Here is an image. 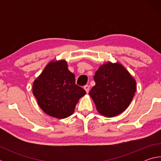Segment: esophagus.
Returning a JSON list of instances; mask_svg holds the SVG:
<instances>
[{
  "label": "esophagus",
  "mask_w": 161,
  "mask_h": 161,
  "mask_svg": "<svg viewBox=\"0 0 161 161\" xmlns=\"http://www.w3.org/2000/svg\"><path fill=\"white\" fill-rule=\"evenodd\" d=\"M84 90L86 91V93H88V92H89V85H85L84 86Z\"/></svg>",
  "instance_id": "34e87169"
}]
</instances>
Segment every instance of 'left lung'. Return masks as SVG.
I'll use <instances>...</instances> for the list:
<instances>
[{
	"label": "left lung",
	"instance_id": "8db88e82",
	"mask_svg": "<svg viewBox=\"0 0 161 161\" xmlns=\"http://www.w3.org/2000/svg\"><path fill=\"white\" fill-rule=\"evenodd\" d=\"M95 86L89 92L99 113L113 117L129 107L136 90L134 79L119 63L101 66L94 76Z\"/></svg>",
	"mask_w": 161,
	"mask_h": 161
}]
</instances>
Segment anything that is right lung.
<instances>
[{"instance_id": "obj_1", "label": "right lung", "mask_w": 161, "mask_h": 161, "mask_svg": "<svg viewBox=\"0 0 161 161\" xmlns=\"http://www.w3.org/2000/svg\"><path fill=\"white\" fill-rule=\"evenodd\" d=\"M32 92L42 111L58 119L72 115L79 99L86 94L75 84V76L64 60L50 62L35 80Z\"/></svg>"}]
</instances>
